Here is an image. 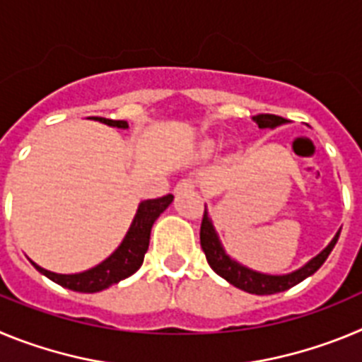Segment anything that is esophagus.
Returning <instances> with one entry per match:
<instances>
[{
	"mask_svg": "<svg viewBox=\"0 0 362 362\" xmlns=\"http://www.w3.org/2000/svg\"><path fill=\"white\" fill-rule=\"evenodd\" d=\"M194 188H196V181H194L192 177H185V179H181L177 185H175L174 192L175 194H185V192H192Z\"/></svg>",
	"mask_w": 362,
	"mask_h": 362,
	"instance_id": "obj_1",
	"label": "esophagus"
}]
</instances>
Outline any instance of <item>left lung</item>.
I'll use <instances>...</instances> for the list:
<instances>
[{"instance_id": "8db88e82", "label": "left lung", "mask_w": 362, "mask_h": 362, "mask_svg": "<svg viewBox=\"0 0 362 362\" xmlns=\"http://www.w3.org/2000/svg\"><path fill=\"white\" fill-rule=\"evenodd\" d=\"M252 121L257 123L259 129H276L279 124L286 123V119L281 116H274V114H259V116L252 117ZM339 233L332 239V243L326 246L325 250L319 255L310 261L308 264H305L299 270L292 272V274H286V276H267V274H259V272L250 270V268L243 267V264L235 263L228 255L225 254L223 246H221L219 239H217V233L212 226V221H210L209 214L204 210L203 221H201V248H203L204 255H206V261L212 267V270L216 272L217 276H221L223 279L228 281L230 284H233L235 288H241L248 293H255V296H272V293L284 292V290L292 288L296 284H299L300 281H305L306 277L315 274L319 268L322 267V263L326 261V257L330 255V252L334 250L335 243L339 239Z\"/></svg>"}]
</instances>
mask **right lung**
Listing matches in <instances>:
<instances>
[{"instance_id": "add662e5", "label": "right lung", "mask_w": 362, "mask_h": 362, "mask_svg": "<svg viewBox=\"0 0 362 362\" xmlns=\"http://www.w3.org/2000/svg\"><path fill=\"white\" fill-rule=\"evenodd\" d=\"M95 121L108 124V127H117V129H129V123L121 119H107V117H94ZM174 196L158 197V199H146L139 204L136 217H134L132 225H130L127 238L123 239L121 246L117 248L107 261L98 264L92 270L81 272V274H72V276H62V274H54V272L43 270L37 267L36 263L34 268L41 272L45 277H49L54 283L62 284L63 288L74 290V292L81 293H94L101 292V290L108 288L112 284L119 283V281L127 279L139 270L143 264L146 250H148L150 241V230H152L153 221L158 219L166 206L172 203Z\"/></svg>"}]
</instances>
